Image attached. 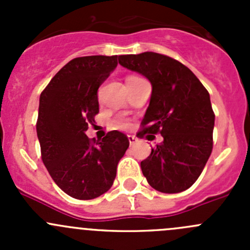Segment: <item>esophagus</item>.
I'll use <instances>...</instances> for the list:
<instances>
[{
    "label": "esophagus",
    "instance_id": "obj_1",
    "mask_svg": "<svg viewBox=\"0 0 250 250\" xmlns=\"http://www.w3.org/2000/svg\"><path fill=\"white\" fill-rule=\"evenodd\" d=\"M128 140H129L130 145H134V144L138 141V139L134 137V135H128Z\"/></svg>",
    "mask_w": 250,
    "mask_h": 250
}]
</instances>
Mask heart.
<instances>
[{
	"mask_svg": "<svg viewBox=\"0 0 250 250\" xmlns=\"http://www.w3.org/2000/svg\"><path fill=\"white\" fill-rule=\"evenodd\" d=\"M115 125H116V127H118V128H127L128 123L125 122V121H123V120H117L115 122Z\"/></svg>",
	"mask_w": 250,
	"mask_h": 250,
	"instance_id": "b5f03b06",
	"label": "heart"
}]
</instances>
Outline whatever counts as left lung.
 Masks as SVG:
<instances>
[{
	"instance_id": "1",
	"label": "left lung",
	"mask_w": 250,
	"mask_h": 250,
	"mask_svg": "<svg viewBox=\"0 0 250 250\" xmlns=\"http://www.w3.org/2000/svg\"><path fill=\"white\" fill-rule=\"evenodd\" d=\"M118 62L152 85L139 138L160 133L163 141L141 161L147 183L163 193L188 190L202 173L213 148L214 115L208 90L178 60L153 52L121 55Z\"/></svg>"
}]
</instances>
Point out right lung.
I'll list each match as a JSON object with an SVG mask.
<instances>
[{"label":"right lung","instance_id":"obj_1","mask_svg":"<svg viewBox=\"0 0 250 250\" xmlns=\"http://www.w3.org/2000/svg\"><path fill=\"white\" fill-rule=\"evenodd\" d=\"M116 66L117 55L75 58L40 97L36 130L42 161L54 183L77 200H93L109 190L129 146L118 130L99 140L85 135L99 112L98 89Z\"/></svg>","mask_w":250,"mask_h":250}]
</instances>
